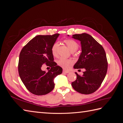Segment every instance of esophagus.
<instances>
[{
	"mask_svg": "<svg viewBox=\"0 0 123 123\" xmlns=\"http://www.w3.org/2000/svg\"><path fill=\"white\" fill-rule=\"evenodd\" d=\"M62 72L64 73H69V71L68 70H63L62 71Z\"/></svg>",
	"mask_w": 123,
	"mask_h": 123,
	"instance_id": "1",
	"label": "esophagus"
}]
</instances>
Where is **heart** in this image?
Wrapping results in <instances>:
<instances>
[{"instance_id": "heart-1", "label": "heart", "mask_w": 123, "mask_h": 123, "mask_svg": "<svg viewBox=\"0 0 123 123\" xmlns=\"http://www.w3.org/2000/svg\"><path fill=\"white\" fill-rule=\"evenodd\" d=\"M64 43L68 47L69 49L73 52H75L79 48V45L75 40L71 39H67L64 40ZM59 43L56 42L53 44L51 47V52L54 56H57ZM58 66L64 69H69L74 63L73 60L71 59H65L64 58H59L57 62Z\"/></svg>"}]
</instances>
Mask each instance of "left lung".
<instances>
[{"mask_svg":"<svg viewBox=\"0 0 123 123\" xmlns=\"http://www.w3.org/2000/svg\"><path fill=\"white\" fill-rule=\"evenodd\" d=\"M72 36L73 38L80 41L82 51L74 68L86 70L83 75L75 72L77 78L72 83V86L81 94L93 93L99 88L106 75L108 62L106 52L101 44L87 33Z\"/></svg>","mask_w":123,"mask_h":123,"instance_id":"1","label":"left lung"}]
</instances>
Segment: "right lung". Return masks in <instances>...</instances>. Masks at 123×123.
<instances>
[{
  "label": "right lung",
  "mask_w": 123,
  "mask_h": 123,
  "mask_svg": "<svg viewBox=\"0 0 123 123\" xmlns=\"http://www.w3.org/2000/svg\"><path fill=\"white\" fill-rule=\"evenodd\" d=\"M59 34L37 35L22 49L18 69L21 81L32 94L43 95L49 93L54 88V79L62 73V68L54 62L51 47ZM44 64L51 67L47 73L41 70Z\"/></svg>",
  "instance_id": "1"
}]
</instances>
